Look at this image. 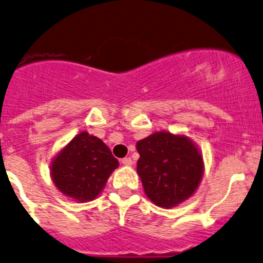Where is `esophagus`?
Instances as JSON below:
<instances>
[{
	"mask_svg": "<svg viewBox=\"0 0 263 263\" xmlns=\"http://www.w3.org/2000/svg\"><path fill=\"white\" fill-rule=\"evenodd\" d=\"M121 163H123L124 165H132L133 164V160H132V158H123V159H121Z\"/></svg>",
	"mask_w": 263,
	"mask_h": 263,
	"instance_id": "obj_1",
	"label": "esophagus"
}]
</instances>
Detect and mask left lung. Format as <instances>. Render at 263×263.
<instances>
[{
  "instance_id": "8db88e82",
  "label": "left lung",
  "mask_w": 263,
  "mask_h": 263,
  "mask_svg": "<svg viewBox=\"0 0 263 263\" xmlns=\"http://www.w3.org/2000/svg\"><path fill=\"white\" fill-rule=\"evenodd\" d=\"M138 176L155 205L173 208L196 193L204 163L199 148L184 134L157 132L137 143Z\"/></svg>"
}]
</instances>
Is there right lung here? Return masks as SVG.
<instances>
[{"mask_svg": "<svg viewBox=\"0 0 263 263\" xmlns=\"http://www.w3.org/2000/svg\"><path fill=\"white\" fill-rule=\"evenodd\" d=\"M119 162L101 139L81 132L70 140L50 164L53 184L76 202H89L101 193Z\"/></svg>", "mask_w": 263, "mask_h": 263, "instance_id": "obj_1", "label": "right lung"}]
</instances>
